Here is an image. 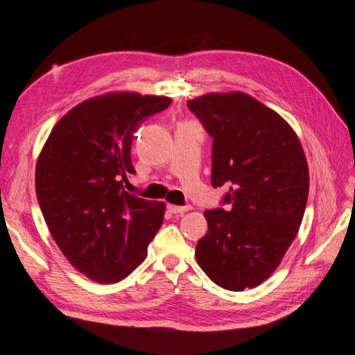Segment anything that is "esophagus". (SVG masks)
I'll use <instances>...</instances> for the list:
<instances>
[{
	"label": "esophagus",
	"instance_id": "1",
	"mask_svg": "<svg viewBox=\"0 0 355 355\" xmlns=\"http://www.w3.org/2000/svg\"><path fill=\"white\" fill-rule=\"evenodd\" d=\"M167 209H168L171 214H184V212L191 209V206H175V205H168Z\"/></svg>",
	"mask_w": 355,
	"mask_h": 355
}]
</instances>
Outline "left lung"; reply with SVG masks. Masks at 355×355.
<instances>
[{"label": "left lung", "instance_id": "obj_1", "mask_svg": "<svg viewBox=\"0 0 355 355\" xmlns=\"http://www.w3.org/2000/svg\"><path fill=\"white\" fill-rule=\"evenodd\" d=\"M187 105L212 137V187L229 188L221 207L205 211L197 262L224 289L254 288L279 266L304 217V152L286 120L245 93H211Z\"/></svg>", "mask_w": 355, "mask_h": 355}]
</instances>
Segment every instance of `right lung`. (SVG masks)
<instances>
[{
  "instance_id": "1",
  "label": "right lung",
  "mask_w": 355,
  "mask_h": 355,
  "mask_svg": "<svg viewBox=\"0 0 355 355\" xmlns=\"http://www.w3.org/2000/svg\"><path fill=\"white\" fill-rule=\"evenodd\" d=\"M166 96L111 93L81 102L53 128L36 166L48 229L78 271L117 283L140 265L166 205L128 193L134 132L170 107Z\"/></svg>"
}]
</instances>
